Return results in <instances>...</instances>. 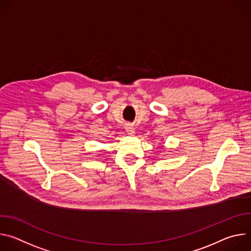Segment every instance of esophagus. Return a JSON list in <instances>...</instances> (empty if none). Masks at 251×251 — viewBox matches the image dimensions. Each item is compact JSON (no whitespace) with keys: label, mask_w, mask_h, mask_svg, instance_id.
Returning a JSON list of instances; mask_svg holds the SVG:
<instances>
[{"label":"esophagus","mask_w":251,"mask_h":251,"mask_svg":"<svg viewBox=\"0 0 251 251\" xmlns=\"http://www.w3.org/2000/svg\"><path fill=\"white\" fill-rule=\"evenodd\" d=\"M126 133H127L128 135H130V136H133V135L135 134V129H134V127H133L132 125H127V126H126Z\"/></svg>","instance_id":"obj_1"}]
</instances>
